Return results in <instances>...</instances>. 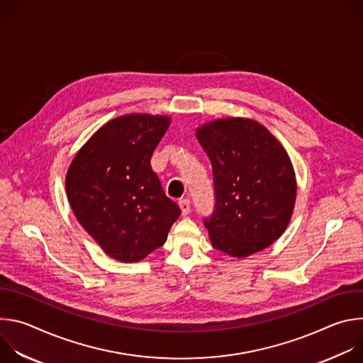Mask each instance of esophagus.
<instances>
[{"label": "esophagus", "mask_w": 363, "mask_h": 363, "mask_svg": "<svg viewBox=\"0 0 363 363\" xmlns=\"http://www.w3.org/2000/svg\"><path fill=\"white\" fill-rule=\"evenodd\" d=\"M179 208H181V213H182V216L185 217V216H188L189 213H191V201L189 199H181L179 201Z\"/></svg>", "instance_id": "esophagus-1"}]
</instances>
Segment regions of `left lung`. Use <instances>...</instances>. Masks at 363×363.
Instances as JSON below:
<instances>
[{
    "label": "left lung",
    "instance_id": "obj_1",
    "mask_svg": "<svg viewBox=\"0 0 363 363\" xmlns=\"http://www.w3.org/2000/svg\"><path fill=\"white\" fill-rule=\"evenodd\" d=\"M213 165L216 205L203 224L213 247L247 257L286 230L296 201V175L281 143L255 121L218 119L196 129Z\"/></svg>",
    "mask_w": 363,
    "mask_h": 363
}]
</instances>
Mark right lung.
<instances>
[{
	"label": "right lung",
	"instance_id": "1",
	"mask_svg": "<svg viewBox=\"0 0 363 363\" xmlns=\"http://www.w3.org/2000/svg\"><path fill=\"white\" fill-rule=\"evenodd\" d=\"M171 119L125 115L103 125L76 153L66 175L72 210L115 260L140 262L164 245L179 206L150 168Z\"/></svg>",
	"mask_w": 363,
	"mask_h": 363
}]
</instances>
